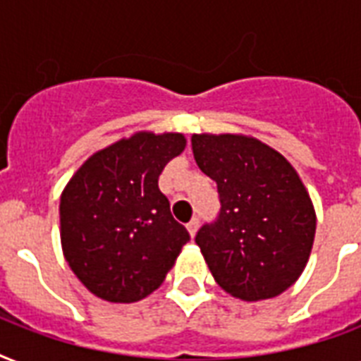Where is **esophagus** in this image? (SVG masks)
Returning <instances> with one entry per match:
<instances>
[{
    "label": "esophagus",
    "instance_id": "1",
    "mask_svg": "<svg viewBox=\"0 0 361 361\" xmlns=\"http://www.w3.org/2000/svg\"><path fill=\"white\" fill-rule=\"evenodd\" d=\"M198 225H200V221H198L197 217H192V219L187 223V231H189V234H191V236H195V234H197Z\"/></svg>",
    "mask_w": 361,
    "mask_h": 361
}]
</instances>
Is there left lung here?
<instances>
[{
    "mask_svg": "<svg viewBox=\"0 0 361 361\" xmlns=\"http://www.w3.org/2000/svg\"><path fill=\"white\" fill-rule=\"evenodd\" d=\"M191 144L219 192L217 219L195 238L214 279L245 302L279 296L302 275L317 228L300 176L257 138L192 135Z\"/></svg>",
    "mask_w": 361,
    "mask_h": 361,
    "instance_id": "obj_1",
    "label": "left lung"
}]
</instances>
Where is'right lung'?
<instances>
[{
  "instance_id": "add662e5",
  "label": "right lung",
  "mask_w": 361,
  "mask_h": 361,
  "mask_svg": "<svg viewBox=\"0 0 361 361\" xmlns=\"http://www.w3.org/2000/svg\"><path fill=\"white\" fill-rule=\"evenodd\" d=\"M183 149L180 133H136L93 153L67 183L59 202L63 255L95 296L146 298L191 240L159 191V176Z\"/></svg>"
}]
</instances>
